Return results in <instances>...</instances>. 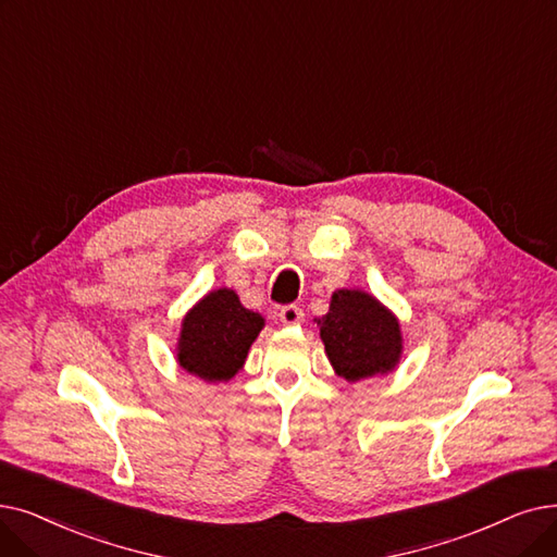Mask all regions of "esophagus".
<instances>
[{
	"label": "esophagus",
	"mask_w": 557,
	"mask_h": 557,
	"mask_svg": "<svg viewBox=\"0 0 557 557\" xmlns=\"http://www.w3.org/2000/svg\"><path fill=\"white\" fill-rule=\"evenodd\" d=\"M302 317H305V313H302V309L298 305H286V307L280 309V321L284 325H300Z\"/></svg>",
	"instance_id": "34e87169"
}]
</instances>
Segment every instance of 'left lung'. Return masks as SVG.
Instances as JSON below:
<instances>
[{"instance_id": "8db88e82", "label": "left lung", "mask_w": 557, "mask_h": 557, "mask_svg": "<svg viewBox=\"0 0 557 557\" xmlns=\"http://www.w3.org/2000/svg\"><path fill=\"white\" fill-rule=\"evenodd\" d=\"M325 355L338 377L359 382L396 371L403 357L398 317L361 288H336L317 319Z\"/></svg>"}]
</instances>
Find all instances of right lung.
<instances>
[{"mask_svg": "<svg viewBox=\"0 0 557 557\" xmlns=\"http://www.w3.org/2000/svg\"><path fill=\"white\" fill-rule=\"evenodd\" d=\"M263 325L261 313L240 305L234 288H213L182 319L177 364L202 382H227L244 369Z\"/></svg>", "mask_w": 557, "mask_h": 557, "instance_id": "right-lung-1", "label": "right lung"}]
</instances>
